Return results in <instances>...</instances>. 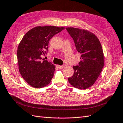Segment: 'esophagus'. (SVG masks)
<instances>
[{
    "label": "esophagus",
    "instance_id": "esophagus-1",
    "mask_svg": "<svg viewBox=\"0 0 123 123\" xmlns=\"http://www.w3.org/2000/svg\"><path fill=\"white\" fill-rule=\"evenodd\" d=\"M57 67H58V68L59 69H62L64 67V66H60V65H58Z\"/></svg>",
    "mask_w": 123,
    "mask_h": 123
}]
</instances>
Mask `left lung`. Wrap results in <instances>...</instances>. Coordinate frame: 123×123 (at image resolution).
Masks as SVG:
<instances>
[{"instance_id":"left-lung-1","label":"left lung","mask_w":123,"mask_h":123,"mask_svg":"<svg viewBox=\"0 0 123 123\" xmlns=\"http://www.w3.org/2000/svg\"><path fill=\"white\" fill-rule=\"evenodd\" d=\"M66 31L80 53L81 61L74 66V72L68 78L72 86L80 89L89 88L94 84L104 67V54L99 39L86 30L68 27Z\"/></svg>"}]
</instances>
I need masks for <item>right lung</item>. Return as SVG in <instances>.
<instances>
[{
	"mask_svg": "<svg viewBox=\"0 0 123 123\" xmlns=\"http://www.w3.org/2000/svg\"><path fill=\"white\" fill-rule=\"evenodd\" d=\"M64 29L55 26L36 27L21 39L17 53L19 70L24 80L32 87L40 88L50 83L55 66L50 62L43 61L42 56L48 53L50 39Z\"/></svg>",
	"mask_w": 123,
	"mask_h": 123,
	"instance_id": "obj_1",
	"label": "right lung"
}]
</instances>
